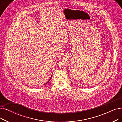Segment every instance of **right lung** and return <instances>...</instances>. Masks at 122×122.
Returning <instances> with one entry per match:
<instances>
[{
  "label": "right lung",
  "instance_id": "right-lung-1",
  "mask_svg": "<svg viewBox=\"0 0 122 122\" xmlns=\"http://www.w3.org/2000/svg\"><path fill=\"white\" fill-rule=\"evenodd\" d=\"M50 79H51V78H50ZM50 79H49V81H48V82H47V83H46V84H47V83H48V82H49V81H50Z\"/></svg>",
  "mask_w": 122,
  "mask_h": 122
}]
</instances>
